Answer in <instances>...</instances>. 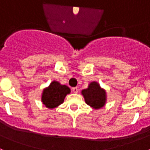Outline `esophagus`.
I'll return each mask as SVG.
<instances>
[{"label": "esophagus", "mask_w": 150, "mask_h": 150, "mask_svg": "<svg viewBox=\"0 0 150 150\" xmlns=\"http://www.w3.org/2000/svg\"><path fill=\"white\" fill-rule=\"evenodd\" d=\"M73 91H74V93H77L78 92V88L77 87H74V88H72Z\"/></svg>", "instance_id": "1"}]
</instances>
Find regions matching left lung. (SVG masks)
Segmentation results:
<instances>
[{"label":"left lung","mask_w":150,"mask_h":150,"mask_svg":"<svg viewBox=\"0 0 150 150\" xmlns=\"http://www.w3.org/2000/svg\"><path fill=\"white\" fill-rule=\"evenodd\" d=\"M82 95L84 97L86 103L94 109H100L105 105L107 100L106 91L97 82H91L88 88L82 91Z\"/></svg>","instance_id":"left-lung-1"}]
</instances>
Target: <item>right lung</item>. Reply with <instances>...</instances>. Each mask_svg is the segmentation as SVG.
<instances>
[{
  "instance_id": "add662e5",
  "label": "right lung",
  "mask_w": 150,
  "mask_h": 150,
  "mask_svg": "<svg viewBox=\"0 0 150 150\" xmlns=\"http://www.w3.org/2000/svg\"><path fill=\"white\" fill-rule=\"evenodd\" d=\"M71 89L65 85L57 81H52L48 87L43 89L41 101L49 109L59 107L64 102L66 95L70 94Z\"/></svg>"
}]
</instances>
